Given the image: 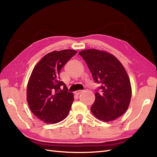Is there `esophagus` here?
Returning <instances> with one entry per match:
<instances>
[{
    "label": "esophagus",
    "instance_id": "esophagus-1",
    "mask_svg": "<svg viewBox=\"0 0 157 157\" xmlns=\"http://www.w3.org/2000/svg\"><path fill=\"white\" fill-rule=\"evenodd\" d=\"M82 92V90H77V91H75V94H76V95H78V94H80V93H81Z\"/></svg>",
    "mask_w": 157,
    "mask_h": 157
}]
</instances>
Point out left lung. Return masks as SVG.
<instances>
[{"instance_id":"obj_1","label":"left lung","mask_w":157,"mask_h":157,"mask_svg":"<svg viewBox=\"0 0 157 157\" xmlns=\"http://www.w3.org/2000/svg\"><path fill=\"white\" fill-rule=\"evenodd\" d=\"M94 82L100 84L95 93L90 110L97 119L108 122L122 116L128 109L131 86L128 75L118 59L105 51L90 49L81 51Z\"/></svg>"}]
</instances>
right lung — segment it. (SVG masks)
<instances>
[{
    "instance_id": "obj_1",
    "label": "right lung",
    "mask_w": 157,
    "mask_h": 157,
    "mask_svg": "<svg viewBox=\"0 0 157 157\" xmlns=\"http://www.w3.org/2000/svg\"><path fill=\"white\" fill-rule=\"evenodd\" d=\"M77 51H53L33 68L27 85V101L32 112L47 124L63 121L69 113L74 96L60 80L61 69Z\"/></svg>"
}]
</instances>
